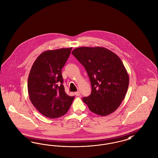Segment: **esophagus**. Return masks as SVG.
<instances>
[{
	"instance_id": "obj_1",
	"label": "esophagus",
	"mask_w": 158,
	"mask_h": 158,
	"mask_svg": "<svg viewBox=\"0 0 158 158\" xmlns=\"http://www.w3.org/2000/svg\"><path fill=\"white\" fill-rule=\"evenodd\" d=\"M75 95L76 96H79V95H81V93H80V92L78 90V91L75 92Z\"/></svg>"
}]
</instances>
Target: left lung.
Instances as JSON below:
<instances>
[{
    "label": "left lung",
    "mask_w": 158,
    "mask_h": 158,
    "mask_svg": "<svg viewBox=\"0 0 158 158\" xmlns=\"http://www.w3.org/2000/svg\"><path fill=\"white\" fill-rule=\"evenodd\" d=\"M72 54L84 66L91 83V94L83 101L90 111L99 115L114 112L125 98L129 84L120 58L102 47H78Z\"/></svg>",
    "instance_id": "left-lung-1"
}]
</instances>
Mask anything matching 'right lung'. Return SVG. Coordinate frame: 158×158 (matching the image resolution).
<instances>
[{
	"instance_id": "right-lung-1",
	"label": "right lung",
	"mask_w": 158,
	"mask_h": 158,
	"mask_svg": "<svg viewBox=\"0 0 158 158\" xmlns=\"http://www.w3.org/2000/svg\"><path fill=\"white\" fill-rule=\"evenodd\" d=\"M72 47L47 50L33 63L28 79L31 103L47 117L56 118L67 113L75 97L64 91L61 69Z\"/></svg>"
}]
</instances>
